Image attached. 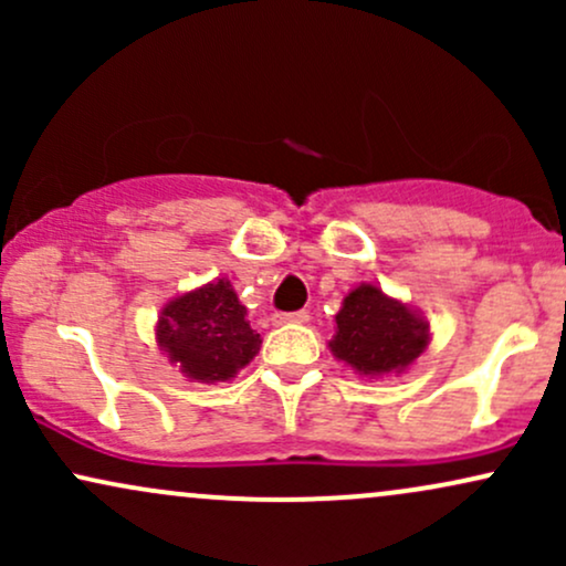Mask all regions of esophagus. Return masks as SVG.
Returning <instances> with one entry per match:
<instances>
[{
  "mask_svg": "<svg viewBox=\"0 0 566 566\" xmlns=\"http://www.w3.org/2000/svg\"><path fill=\"white\" fill-rule=\"evenodd\" d=\"M276 324H303L308 322V311H284V314L274 316Z\"/></svg>",
  "mask_w": 566,
  "mask_h": 566,
  "instance_id": "34e87169",
  "label": "esophagus"
}]
</instances>
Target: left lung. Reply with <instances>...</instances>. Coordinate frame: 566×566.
Returning a JSON list of instances; mask_svg holds the SVG:
<instances>
[{"label": "left lung", "instance_id": "8db88e82", "mask_svg": "<svg viewBox=\"0 0 566 566\" xmlns=\"http://www.w3.org/2000/svg\"><path fill=\"white\" fill-rule=\"evenodd\" d=\"M428 324L375 284H361L343 301L337 335L329 343L337 359L356 373L380 375L407 367L423 354Z\"/></svg>", "mask_w": 566, "mask_h": 566}]
</instances>
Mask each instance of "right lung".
<instances>
[{
  "label": "right lung",
  "instance_id": "obj_1",
  "mask_svg": "<svg viewBox=\"0 0 566 566\" xmlns=\"http://www.w3.org/2000/svg\"><path fill=\"white\" fill-rule=\"evenodd\" d=\"M244 314L231 284L218 279L165 305L157 329L159 346L191 380H229L261 348V335Z\"/></svg>",
  "mask_w": 566,
  "mask_h": 566
}]
</instances>
